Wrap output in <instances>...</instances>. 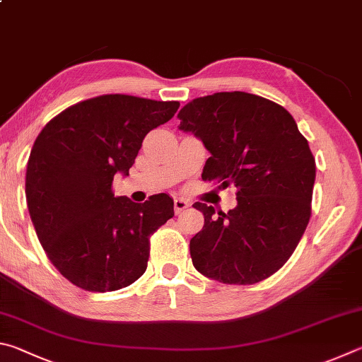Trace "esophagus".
Wrapping results in <instances>:
<instances>
[{
  "label": "esophagus",
  "instance_id": "esophagus-1",
  "mask_svg": "<svg viewBox=\"0 0 362 362\" xmlns=\"http://www.w3.org/2000/svg\"><path fill=\"white\" fill-rule=\"evenodd\" d=\"M191 206V204L186 199H181V197H176L175 199V213L180 214L181 211H185L186 208Z\"/></svg>",
  "mask_w": 362,
  "mask_h": 362
}]
</instances>
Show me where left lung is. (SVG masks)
<instances>
[{"label":"left lung","instance_id":"obj_1","mask_svg":"<svg viewBox=\"0 0 362 362\" xmlns=\"http://www.w3.org/2000/svg\"><path fill=\"white\" fill-rule=\"evenodd\" d=\"M210 151L202 177L237 187L227 213L195 202L205 224L192 237L202 275L226 284H255L274 275L299 245L312 214L315 157L283 106L246 92L192 100L177 114Z\"/></svg>","mask_w":362,"mask_h":362}]
</instances>
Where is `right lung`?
Segmentation results:
<instances>
[{"label":"right lung","mask_w":362,"mask_h":362,"mask_svg":"<svg viewBox=\"0 0 362 362\" xmlns=\"http://www.w3.org/2000/svg\"><path fill=\"white\" fill-rule=\"evenodd\" d=\"M177 101L101 95L69 106L31 149L25 195L31 223L55 269L95 293L129 286L144 274L149 237L173 218V199L144 204L114 197V176L129 175L144 136L175 116Z\"/></svg>","instance_id":"1"}]
</instances>
